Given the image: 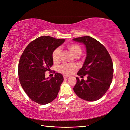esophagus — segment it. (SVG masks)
<instances>
[{"label": "esophagus", "mask_w": 130, "mask_h": 130, "mask_svg": "<svg viewBox=\"0 0 130 130\" xmlns=\"http://www.w3.org/2000/svg\"><path fill=\"white\" fill-rule=\"evenodd\" d=\"M69 76H67V75H64V78H68V77H69Z\"/></svg>", "instance_id": "1"}]
</instances>
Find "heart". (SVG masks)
Masks as SVG:
<instances>
[{
	"instance_id": "obj_1",
	"label": "heart",
	"mask_w": 130,
	"mask_h": 130,
	"mask_svg": "<svg viewBox=\"0 0 130 130\" xmlns=\"http://www.w3.org/2000/svg\"><path fill=\"white\" fill-rule=\"evenodd\" d=\"M67 48L71 54L75 57L79 56L82 53V49L81 46L77 44H70L67 45ZM60 48H56L52 53V59L54 62H58L60 55ZM76 69L75 65L64 64L60 66L59 70L62 73L66 75H69L74 71Z\"/></svg>"
}]
</instances>
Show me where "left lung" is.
<instances>
[{"label": "left lung", "instance_id": "8db88e82", "mask_svg": "<svg viewBox=\"0 0 130 130\" xmlns=\"http://www.w3.org/2000/svg\"><path fill=\"white\" fill-rule=\"evenodd\" d=\"M73 40L84 44L86 49L85 61L77 74L81 77L87 75L86 81L76 77L74 91L82 99L95 101L105 94L111 84L114 67L111 56L104 45L90 36Z\"/></svg>", "mask_w": 130, "mask_h": 130}]
</instances>
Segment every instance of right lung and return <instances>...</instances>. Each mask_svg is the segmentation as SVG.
<instances>
[{"instance_id":"1","label":"right lung","mask_w":130,"mask_h":130,"mask_svg":"<svg viewBox=\"0 0 130 130\" xmlns=\"http://www.w3.org/2000/svg\"><path fill=\"white\" fill-rule=\"evenodd\" d=\"M65 42L50 36H41L26 46L18 65V75L25 92L39 104L51 103L57 97L63 76L56 72L54 77L45 78V72L53 64L52 53Z\"/></svg>"}]
</instances>
